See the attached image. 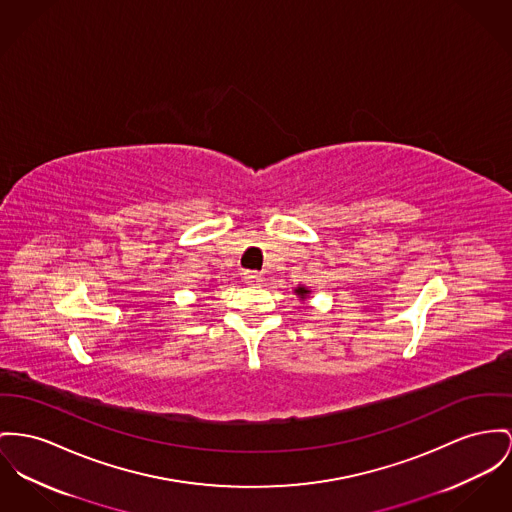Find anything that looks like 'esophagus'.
Wrapping results in <instances>:
<instances>
[{
  "label": "esophagus",
  "mask_w": 512,
  "mask_h": 512,
  "mask_svg": "<svg viewBox=\"0 0 512 512\" xmlns=\"http://www.w3.org/2000/svg\"><path fill=\"white\" fill-rule=\"evenodd\" d=\"M242 277H244V281H246L248 285H258V283H262V273L260 272L248 270V272L242 273Z\"/></svg>",
  "instance_id": "1"
}]
</instances>
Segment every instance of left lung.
Segmentation results:
<instances>
[{
	"instance_id": "1",
	"label": "left lung",
	"mask_w": 512,
	"mask_h": 512,
	"mask_svg": "<svg viewBox=\"0 0 512 512\" xmlns=\"http://www.w3.org/2000/svg\"><path fill=\"white\" fill-rule=\"evenodd\" d=\"M295 293H299L301 297H305L307 295L308 291L305 289V287H299V289H295Z\"/></svg>"
}]
</instances>
